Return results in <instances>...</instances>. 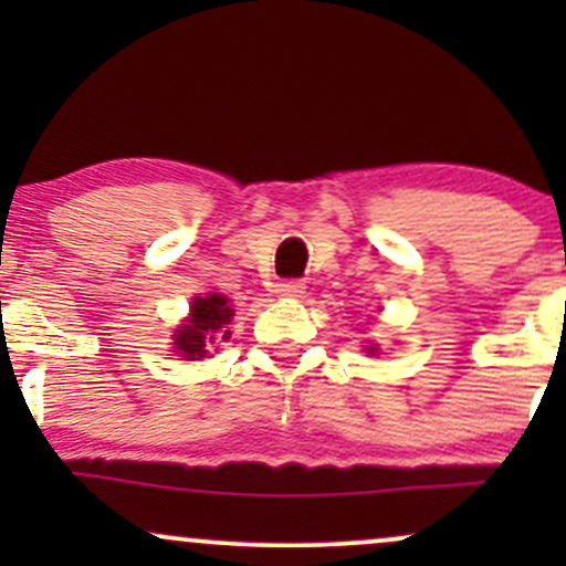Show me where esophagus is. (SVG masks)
Segmentation results:
<instances>
[{
    "instance_id": "34e87169",
    "label": "esophagus",
    "mask_w": 566,
    "mask_h": 566,
    "mask_svg": "<svg viewBox=\"0 0 566 566\" xmlns=\"http://www.w3.org/2000/svg\"><path fill=\"white\" fill-rule=\"evenodd\" d=\"M276 292L282 297H303L305 292V284L301 282V279H287V282L276 284Z\"/></svg>"
}]
</instances>
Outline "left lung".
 <instances>
[{
    "label": "left lung",
    "mask_w": 566,
    "mask_h": 566,
    "mask_svg": "<svg viewBox=\"0 0 566 566\" xmlns=\"http://www.w3.org/2000/svg\"><path fill=\"white\" fill-rule=\"evenodd\" d=\"M365 350H367V354H369V356H378V346H375V343H373V346H367Z\"/></svg>",
    "instance_id": "8db88e82"
}]
</instances>
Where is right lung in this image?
Listing matches in <instances>:
<instances>
[{"mask_svg": "<svg viewBox=\"0 0 566 566\" xmlns=\"http://www.w3.org/2000/svg\"><path fill=\"white\" fill-rule=\"evenodd\" d=\"M231 319L233 308L226 295L210 292L205 297H193L191 314L186 316V324H180L172 335L175 354L184 356L188 361L205 359L210 354V348L229 340Z\"/></svg>", "mask_w": 566, "mask_h": 566, "instance_id": "right-lung-1", "label": "right lung"}]
</instances>
